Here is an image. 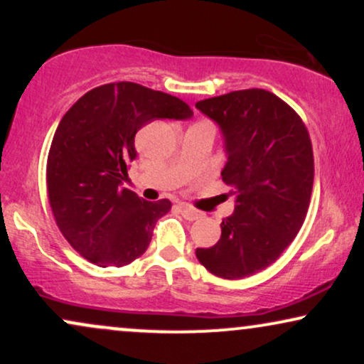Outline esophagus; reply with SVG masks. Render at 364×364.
Here are the masks:
<instances>
[{
    "instance_id": "34e87169",
    "label": "esophagus",
    "mask_w": 364,
    "mask_h": 364,
    "mask_svg": "<svg viewBox=\"0 0 364 364\" xmlns=\"http://www.w3.org/2000/svg\"><path fill=\"white\" fill-rule=\"evenodd\" d=\"M179 210H181V214L185 215V219L188 220H196L202 217V212L196 210L193 207H190L188 203H179Z\"/></svg>"
}]
</instances>
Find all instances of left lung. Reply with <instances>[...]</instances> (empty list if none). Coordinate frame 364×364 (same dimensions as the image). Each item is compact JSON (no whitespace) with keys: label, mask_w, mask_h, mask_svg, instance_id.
<instances>
[{"label":"left lung","mask_w":364,"mask_h":364,"mask_svg":"<svg viewBox=\"0 0 364 364\" xmlns=\"http://www.w3.org/2000/svg\"><path fill=\"white\" fill-rule=\"evenodd\" d=\"M224 133L223 181L236 190L235 214L196 258L210 274L243 279L267 269L306 219L313 190V149L303 119L263 89L235 90L195 104Z\"/></svg>","instance_id":"obj_1"}]
</instances>
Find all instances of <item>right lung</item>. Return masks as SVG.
I'll return each instance as SVG.
<instances>
[{
    "label": "right lung",
    "mask_w": 364,
    "mask_h": 364,
    "mask_svg": "<svg viewBox=\"0 0 364 364\" xmlns=\"http://www.w3.org/2000/svg\"><path fill=\"white\" fill-rule=\"evenodd\" d=\"M191 116L181 99L133 82L95 87L66 111L53 136L46 179L54 220L83 258L123 267L145 253L171 202H147L123 186L136 157L135 135L157 118Z\"/></svg>",
    "instance_id": "add662e5"
}]
</instances>
